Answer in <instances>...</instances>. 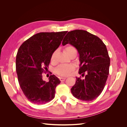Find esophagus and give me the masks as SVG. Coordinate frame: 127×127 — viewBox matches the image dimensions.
<instances>
[{
    "label": "esophagus",
    "instance_id": "obj_1",
    "mask_svg": "<svg viewBox=\"0 0 127 127\" xmlns=\"http://www.w3.org/2000/svg\"><path fill=\"white\" fill-rule=\"evenodd\" d=\"M59 79L61 82H63V81H64V80L66 79V77H60Z\"/></svg>",
    "mask_w": 127,
    "mask_h": 127
}]
</instances>
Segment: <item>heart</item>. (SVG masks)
<instances>
[{
    "label": "heart",
    "instance_id": "heart-1",
    "mask_svg": "<svg viewBox=\"0 0 127 127\" xmlns=\"http://www.w3.org/2000/svg\"><path fill=\"white\" fill-rule=\"evenodd\" d=\"M64 51L68 56H70L73 52H77L75 47L70 45H67L64 48ZM57 52V50H55L52 54L50 59L51 63H54L55 61ZM74 66L70 64H61L56 68L55 72L59 76H67L70 74V72L74 70Z\"/></svg>",
    "mask_w": 127,
    "mask_h": 127
}]
</instances>
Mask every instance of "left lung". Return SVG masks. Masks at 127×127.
I'll return each instance as SVG.
<instances>
[{"instance_id":"obj_1","label":"left lung","mask_w":127,"mask_h":127,"mask_svg":"<svg viewBox=\"0 0 127 127\" xmlns=\"http://www.w3.org/2000/svg\"><path fill=\"white\" fill-rule=\"evenodd\" d=\"M67 44L77 49L80 61L78 72L82 76L85 74L83 79L76 77L71 93L80 100H93L102 93L109 75L110 59L106 45L97 36L81 30L68 32L62 43Z\"/></svg>"}]
</instances>
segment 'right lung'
<instances>
[{
	"instance_id": "right-lung-1",
	"label": "right lung",
	"mask_w": 127,
	"mask_h": 127,
	"mask_svg": "<svg viewBox=\"0 0 127 127\" xmlns=\"http://www.w3.org/2000/svg\"><path fill=\"white\" fill-rule=\"evenodd\" d=\"M67 33H39L30 37L19 48L16 58L18 80L22 91L31 102L43 104L54 98L60 80L52 75L46 82L42 79V74L44 69H48L52 54Z\"/></svg>"
}]
</instances>
